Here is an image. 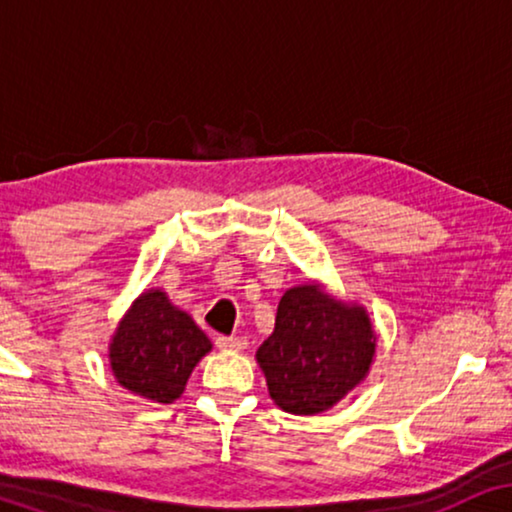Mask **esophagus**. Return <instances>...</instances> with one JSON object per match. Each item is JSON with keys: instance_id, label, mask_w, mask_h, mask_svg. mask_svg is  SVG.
Masks as SVG:
<instances>
[{"instance_id": "34e87169", "label": "esophagus", "mask_w": 512, "mask_h": 512, "mask_svg": "<svg viewBox=\"0 0 512 512\" xmlns=\"http://www.w3.org/2000/svg\"><path fill=\"white\" fill-rule=\"evenodd\" d=\"M216 347L230 349V352H240L247 347V340L237 338V335H216Z\"/></svg>"}]
</instances>
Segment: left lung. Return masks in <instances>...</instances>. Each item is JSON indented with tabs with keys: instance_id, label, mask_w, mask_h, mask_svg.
I'll return each instance as SVG.
<instances>
[{
	"instance_id": "8db88e82",
	"label": "left lung",
	"mask_w": 512,
	"mask_h": 512,
	"mask_svg": "<svg viewBox=\"0 0 512 512\" xmlns=\"http://www.w3.org/2000/svg\"><path fill=\"white\" fill-rule=\"evenodd\" d=\"M375 342L361 305L342 303L321 284L307 282L279 300L275 331L258 347L256 361L279 408L317 415L363 382Z\"/></svg>"
}]
</instances>
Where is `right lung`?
Masks as SVG:
<instances>
[{
    "label": "right lung",
    "instance_id": "obj_1",
    "mask_svg": "<svg viewBox=\"0 0 512 512\" xmlns=\"http://www.w3.org/2000/svg\"><path fill=\"white\" fill-rule=\"evenodd\" d=\"M212 342L198 324L174 307L165 291L139 296L118 324L109 345L116 382L153 403H172Z\"/></svg>",
    "mask_w": 512,
    "mask_h": 512
}]
</instances>
